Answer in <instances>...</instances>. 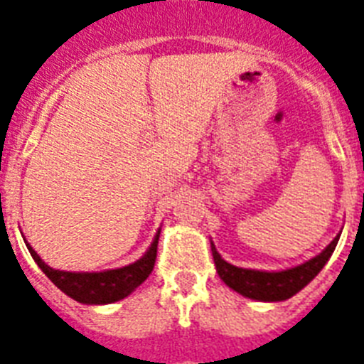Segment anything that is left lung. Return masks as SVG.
<instances>
[{"instance_id":"left-lung-1","label":"left lung","mask_w":364,"mask_h":364,"mask_svg":"<svg viewBox=\"0 0 364 364\" xmlns=\"http://www.w3.org/2000/svg\"><path fill=\"white\" fill-rule=\"evenodd\" d=\"M338 238L341 236L333 240L318 257L311 258L309 262L292 269H284V272H255V269L236 268L232 264L225 262L221 255L215 251L214 243H212V255H214L219 277L223 279L227 287H230L242 296L258 299V301H283L299 292L303 287H307L312 279L316 277L337 247Z\"/></svg>"}]
</instances>
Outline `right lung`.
Returning a JSON list of instances; mask_svg holds the SVG:
<instances>
[{
  "mask_svg": "<svg viewBox=\"0 0 364 364\" xmlns=\"http://www.w3.org/2000/svg\"><path fill=\"white\" fill-rule=\"evenodd\" d=\"M158 238L160 234H156L154 242L146 251V255L135 264L124 266L119 269H109V272L100 273H72V272H59L42 262L29 243H26L33 260L38 264V268L46 273L48 279L61 288L63 292L87 305H104V303L119 301L128 294H132L135 288L139 287L152 269H154L156 253H158Z\"/></svg>",
  "mask_w": 364,
  "mask_h": 364,
  "instance_id": "add662e5",
  "label": "right lung"
}]
</instances>
